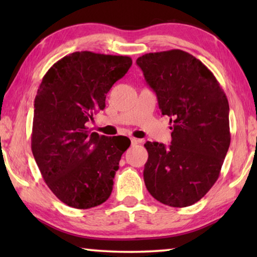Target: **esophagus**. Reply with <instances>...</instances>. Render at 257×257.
Masks as SVG:
<instances>
[{
    "label": "esophagus",
    "instance_id": "obj_1",
    "mask_svg": "<svg viewBox=\"0 0 257 257\" xmlns=\"http://www.w3.org/2000/svg\"><path fill=\"white\" fill-rule=\"evenodd\" d=\"M130 141H132V145H136L139 142H141L139 139H136V138H130Z\"/></svg>",
    "mask_w": 257,
    "mask_h": 257
}]
</instances>
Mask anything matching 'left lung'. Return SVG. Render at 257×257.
<instances>
[{
    "label": "left lung",
    "instance_id": "obj_1",
    "mask_svg": "<svg viewBox=\"0 0 257 257\" xmlns=\"http://www.w3.org/2000/svg\"><path fill=\"white\" fill-rule=\"evenodd\" d=\"M136 63L172 123L171 145H144L146 188L165 205H193L215 184L229 150L227 96L214 75L185 51L149 53Z\"/></svg>",
    "mask_w": 257,
    "mask_h": 257
}]
</instances>
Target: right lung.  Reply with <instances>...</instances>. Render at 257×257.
<instances>
[{"instance_id":"add662e5","label":"right lung","mask_w":257,"mask_h":257,"mask_svg":"<svg viewBox=\"0 0 257 257\" xmlns=\"http://www.w3.org/2000/svg\"><path fill=\"white\" fill-rule=\"evenodd\" d=\"M133 61L82 51L52 66L34 102L32 151L43 178L68 206L86 210L110 197L125 136L90 133L86 122L105 107L108 90Z\"/></svg>"}]
</instances>
